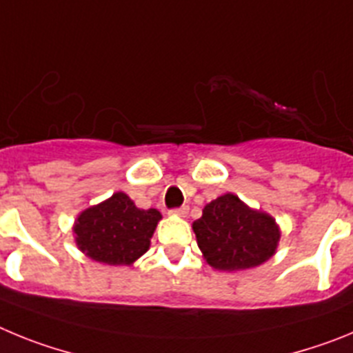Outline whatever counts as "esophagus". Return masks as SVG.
Instances as JSON below:
<instances>
[{
  "label": "esophagus",
  "instance_id": "34e87169",
  "mask_svg": "<svg viewBox=\"0 0 353 353\" xmlns=\"http://www.w3.org/2000/svg\"><path fill=\"white\" fill-rule=\"evenodd\" d=\"M187 212H189V208H187V207H180V208H174V210H171V214L179 215V217H185Z\"/></svg>",
  "mask_w": 353,
  "mask_h": 353
}]
</instances>
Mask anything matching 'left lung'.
I'll return each instance as SVG.
<instances>
[{"mask_svg":"<svg viewBox=\"0 0 353 353\" xmlns=\"http://www.w3.org/2000/svg\"><path fill=\"white\" fill-rule=\"evenodd\" d=\"M199 251L212 269L235 272L254 269L276 254L281 230L272 215L226 192L205 205L192 223Z\"/></svg>","mask_w":353,"mask_h":353,"instance_id":"left-lung-1","label":"left lung"}]
</instances>
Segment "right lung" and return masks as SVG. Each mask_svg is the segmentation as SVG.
Instances as JSON below:
<instances>
[{
  "label": "right lung",
  "mask_w": 353,
  "mask_h": 353,
  "mask_svg": "<svg viewBox=\"0 0 353 353\" xmlns=\"http://www.w3.org/2000/svg\"><path fill=\"white\" fill-rule=\"evenodd\" d=\"M157 208L136 207L125 192H114L102 203L84 208L72 232L81 252L105 265H132L150 248L157 223Z\"/></svg>",
  "instance_id": "1"
}]
</instances>
